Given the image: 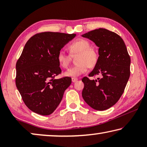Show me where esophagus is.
<instances>
[{
	"label": "esophagus",
	"instance_id": "obj_1",
	"mask_svg": "<svg viewBox=\"0 0 147 147\" xmlns=\"http://www.w3.org/2000/svg\"><path fill=\"white\" fill-rule=\"evenodd\" d=\"M77 80H78V78H72V82H75Z\"/></svg>",
	"mask_w": 147,
	"mask_h": 147
}]
</instances>
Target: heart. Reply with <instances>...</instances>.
Instances as JSON below:
<instances>
[{
	"instance_id": "b5f03b06",
	"label": "heart",
	"mask_w": 147,
	"mask_h": 147,
	"mask_svg": "<svg viewBox=\"0 0 147 147\" xmlns=\"http://www.w3.org/2000/svg\"><path fill=\"white\" fill-rule=\"evenodd\" d=\"M72 55L78 54L77 57L78 64L69 69L65 75L76 77L86 73L88 67H93L98 60V53L94 47L90 46V43L86 39H80L73 41L69 46ZM57 59L59 65L63 68H67L71 62V56L61 50L57 54Z\"/></svg>"
}]
</instances>
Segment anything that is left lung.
I'll list each match as a JSON object with an SVG mask.
<instances>
[{
	"label": "left lung",
	"mask_w": 147,
	"mask_h": 147,
	"mask_svg": "<svg viewBox=\"0 0 147 147\" xmlns=\"http://www.w3.org/2000/svg\"><path fill=\"white\" fill-rule=\"evenodd\" d=\"M98 47V60L89 76L84 77V100L92 108L102 111L115 104L124 93L130 75V58L124 41L118 34L105 28L82 35Z\"/></svg>",
	"instance_id": "obj_1"
}]
</instances>
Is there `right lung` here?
Returning a JSON list of instances; mask_svg holds the SVG:
<instances>
[{
	"mask_svg": "<svg viewBox=\"0 0 147 147\" xmlns=\"http://www.w3.org/2000/svg\"><path fill=\"white\" fill-rule=\"evenodd\" d=\"M76 34L45 32L34 35L24 45L16 63V84L25 105L42 115L53 113L71 84L61 73L57 54Z\"/></svg>",
	"mask_w": 147,
	"mask_h": 147,
	"instance_id": "1",
	"label": "right lung"
}]
</instances>
